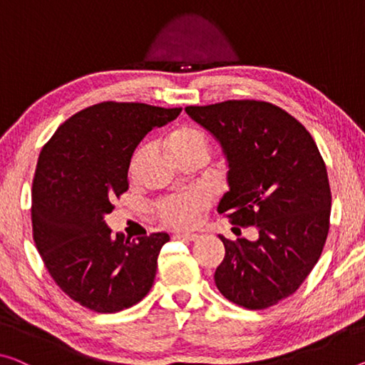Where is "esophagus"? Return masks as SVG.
<instances>
[{
	"mask_svg": "<svg viewBox=\"0 0 365 365\" xmlns=\"http://www.w3.org/2000/svg\"><path fill=\"white\" fill-rule=\"evenodd\" d=\"M176 240H181V241H189V243H195V241H199V235H176L175 237Z\"/></svg>",
	"mask_w": 365,
	"mask_h": 365,
	"instance_id": "34e87169",
	"label": "esophagus"
}]
</instances>
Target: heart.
I'll return each instance as SVG.
<instances>
[{
	"mask_svg": "<svg viewBox=\"0 0 365 365\" xmlns=\"http://www.w3.org/2000/svg\"><path fill=\"white\" fill-rule=\"evenodd\" d=\"M168 148L175 158H181L186 155L194 153H209V140L205 133L199 128L182 125L171 132L168 138ZM142 158V150H138L132 160V166L138 163ZM209 205V195L202 190H192V192L171 195L160 200L156 204V214L163 220L166 225L173 228H190L195 223L197 212Z\"/></svg>",
	"mask_w": 365,
	"mask_h": 365,
	"instance_id": "heart-1",
	"label": "heart"
}]
</instances>
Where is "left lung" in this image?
<instances>
[{
	"label": "left lung",
	"mask_w": 365,
	"mask_h": 365,
	"mask_svg": "<svg viewBox=\"0 0 365 365\" xmlns=\"http://www.w3.org/2000/svg\"><path fill=\"white\" fill-rule=\"evenodd\" d=\"M186 112L227 156L230 190L218 214L259 233L255 241L218 235L225 257L215 271L217 289L250 310L276 305L312 272L328 237L331 190L315 140L264 101L189 106Z\"/></svg>",
	"instance_id": "1"
}]
</instances>
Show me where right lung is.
<instances>
[{
	"instance_id": "right-lung-1",
	"label": "right lung",
	"mask_w": 365,
	"mask_h": 365,
	"mask_svg": "<svg viewBox=\"0 0 365 365\" xmlns=\"http://www.w3.org/2000/svg\"><path fill=\"white\" fill-rule=\"evenodd\" d=\"M181 114L143 103L94 104L63 122L38 155L32 233L55 284L78 304L115 313L150 292L168 233L112 237L104 215L128 189L133 150Z\"/></svg>"
}]
</instances>
